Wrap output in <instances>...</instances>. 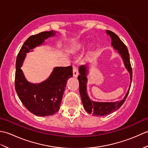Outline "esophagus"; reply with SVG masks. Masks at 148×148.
<instances>
[{"label": "esophagus", "mask_w": 148, "mask_h": 148, "mask_svg": "<svg viewBox=\"0 0 148 148\" xmlns=\"http://www.w3.org/2000/svg\"><path fill=\"white\" fill-rule=\"evenodd\" d=\"M72 71H73V76L74 77H77L78 76V75H79V72H78L77 69L76 67H74Z\"/></svg>", "instance_id": "obj_1"}]
</instances>
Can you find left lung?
Returning a JSON list of instances; mask_svg holds the SVG:
<instances>
[{
  "label": "left lung",
  "instance_id": "8db88e82",
  "mask_svg": "<svg viewBox=\"0 0 148 148\" xmlns=\"http://www.w3.org/2000/svg\"><path fill=\"white\" fill-rule=\"evenodd\" d=\"M106 34L110 36L111 39V45L114 49L117 50L123 60L125 68L130 73V84L128 92L125 95L123 100H119L114 102H95L91 100L87 93V82L88 78L87 74L88 73V67L87 65H81L79 67V75L77 79L79 83V92L81 97V101L83 104L84 109L89 114H92L93 116H100L108 115L110 113L116 111L118 110L124 103L129 93L132 79V69L130 55L128 53V49L125 44L121 41L119 37L114 32L110 30H106Z\"/></svg>",
  "mask_w": 148,
  "mask_h": 148
}]
</instances>
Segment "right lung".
I'll return each mask as SVG.
<instances>
[{
    "label": "right lung",
    "instance_id": "1",
    "mask_svg": "<svg viewBox=\"0 0 148 148\" xmlns=\"http://www.w3.org/2000/svg\"><path fill=\"white\" fill-rule=\"evenodd\" d=\"M56 33L51 30L29 37L21 48L16 62V92L24 106L38 116H51L59 111L67 81L72 77V67H56L48 79L38 84L28 81L21 67L27 53L42 45Z\"/></svg>",
    "mask_w": 148,
    "mask_h": 148
}]
</instances>
